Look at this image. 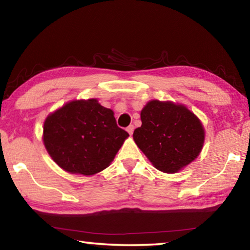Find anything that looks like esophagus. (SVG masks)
Masks as SVG:
<instances>
[{
  "instance_id": "obj_1",
  "label": "esophagus",
  "mask_w": 250,
  "mask_h": 250,
  "mask_svg": "<svg viewBox=\"0 0 250 250\" xmlns=\"http://www.w3.org/2000/svg\"><path fill=\"white\" fill-rule=\"evenodd\" d=\"M133 130H134V126L131 125H129L128 128H126V131H128V133L130 134V135H132V133H133Z\"/></svg>"
}]
</instances>
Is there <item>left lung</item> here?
I'll return each mask as SVG.
<instances>
[{"instance_id":"1","label":"left lung","mask_w":250,"mask_h":250,"mask_svg":"<svg viewBox=\"0 0 250 250\" xmlns=\"http://www.w3.org/2000/svg\"><path fill=\"white\" fill-rule=\"evenodd\" d=\"M140 116L142 125L134 130L133 140L159 171L177 173L200 155L204 126L184 104L150 100Z\"/></svg>"}]
</instances>
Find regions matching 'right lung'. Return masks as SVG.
Here are the masks:
<instances>
[{"mask_svg": "<svg viewBox=\"0 0 250 250\" xmlns=\"http://www.w3.org/2000/svg\"><path fill=\"white\" fill-rule=\"evenodd\" d=\"M113 115L96 98L69 101L49 113L43 142L50 158L71 174L89 176L104 170L129 137Z\"/></svg>", "mask_w": 250, "mask_h": 250, "instance_id": "right-lung-1", "label": "right lung"}]
</instances>
